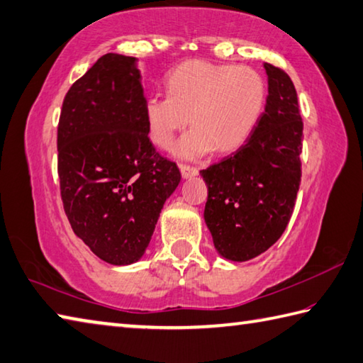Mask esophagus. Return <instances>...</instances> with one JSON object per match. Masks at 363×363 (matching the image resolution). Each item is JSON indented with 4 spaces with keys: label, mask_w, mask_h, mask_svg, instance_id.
Instances as JSON below:
<instances>
[{
    "label": "esophagus",
    "mask_w": 363,
    "mask_h": 363,
    "mask_svg": "<svg viewBox=\"0 0 363 363\" xmlns=\"http://www.w3.org/2000/svg\"><path fill=\"white\" fill-rule=\"evenodd\" d=\"M179 168H181L182 177H194L198 174L196 167H190V165H186V163H182V165H179Z\"/></svg>",
    "instance_id": "1"
}]
</instances>
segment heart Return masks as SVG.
Wrapping results in <instances>:
<instances>
[{
  "instance_id": "heart-1",
  "label": "heart",
  "mask_w": 363,
  "mask_h": 363,
  "mask_svg": "<svg viewBox=\"0 0 363 363\" xmlns=\"http://www.w3.org/2000/svg\"><path fill=\"white\" fill-rule=\"evenodd\" d=\"M168 94L155 92L145 102L147 135L168 149L176 135L195 125L176 147L182 159H198L216 147L233 152L257 129L267 101V83L252 67L187 61L167 78Z\"/></svg>"
}]
</instances>
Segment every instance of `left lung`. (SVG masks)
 Returning a JSON list of instances; mask_svg holds the SVG:
<instances>
[{
	"instance_id": "1",
	"label": "left lung",
	"mask_w": 363,
	"mask_h": 363,
	"mask_svg": "<svg viewBox=\"0 0 363 363\" xmlns=\"http://www.w3.org/2000/svg\"><path fill=\"white\" fill-rule=\"evenodd\" d=\"M269 94L257 129L244 146L201 169L208 186L206 225L218 253L248 261L280 239L301 186L302 130L293 82L264 64Z\"/></svg>"
}]
</instances>
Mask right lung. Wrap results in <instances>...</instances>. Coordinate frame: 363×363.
<instances>
[{"mask_svg": "<svg viewBox=\"0 0 363 363\" xmlns=\"http://www.w3.org/2000/svg\"><path fill=\"white\" fill-rule=\"evenodd\" d=\"M137 58L106 53L70 86L58 123L60 191L70 226L105 262L146 250L181 181L147 137Z\"/></svg>", "mask_w": 363, "mask_h": 363, "instance_id": "1", "label": "right lung"}]
</instances>
